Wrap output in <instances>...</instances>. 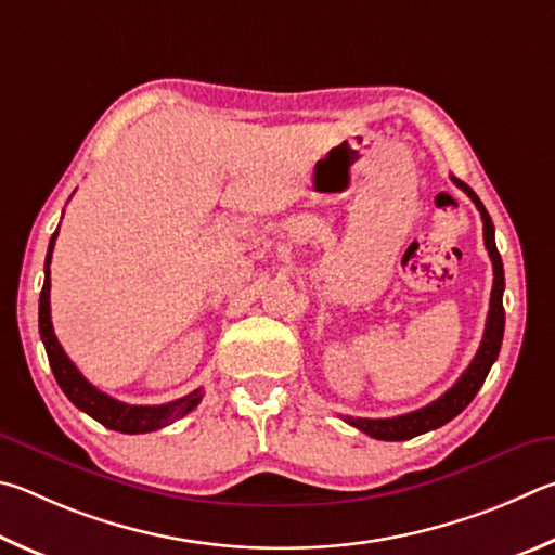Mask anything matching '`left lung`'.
<instances>
[{
	"instance_id": "8db88e82",
	"label": "left lung",
	"mask_w": 555,
	"mask_h": 555,
	"mask_svg": "<svg viewBox=\"0 0 555 555\" xmlns=\"http://www.w3.org/2000/svg\"><path fill=\"white\" fill-rule=\"evenodd\" d=\"M451 180L459 184V188L468 194V197L475 202L480 217H482V233H485V248L490 253L492 260V270H494V283H492V295H490V312H488V322H485V334H482V344L478 348V353L468 365L459 383H455L449 392H443L439 400H434L431 404L422 406V410L402 414V416H392V420H361V416H344V420L361 429L363 434L373 436V439L380 441H406L414 439V436L426 434L431 429H439L446 422H451L453 416H459L465 406L473 402V397L478 395V390L488 377L492 363L498 361L500 356V346H502V336H504V307H502V293H504V268H502V258L498 253V246H494V227L488 209L482 207V202L478 199L468 184L461 182L459 178Z\"/></svg>"
}]
</instances>
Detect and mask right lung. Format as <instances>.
Segmentation results:
<instances>
[{
	"label": "right lung",
	"instance_id": "add662e5",
	"mask_svg": "<svg viewBox=\"0 0 555 555\" xmlns=\"http://www.w3.org/2000/svg\"><path fill=\"white\" fill-rule=\"evenodd\" d=\"M55 238H57V231L51 236V243H48V256H46V268H43L46 280H43L41 299H38V332H41L48 363H51V371L67 400H70L77 410H82L85 414H90L92 420L106 426V429H114L121 434H149L182 420L184 414H190L194 406L202 402V390H194L188 397H180V400L158 404V406L126 404V402L114 400L109 395H104L102 390H96L92 383H87L70 358L65 356L63 346L57 344L53 324H51V258H53Z\"/></svg>",
	"mask_w": 555,
	"mask_h": 555
}]
</instances>
